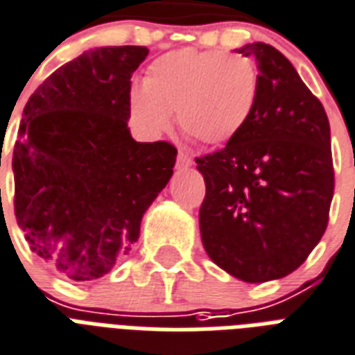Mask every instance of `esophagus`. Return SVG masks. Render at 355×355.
Listing matches in <instances>:
<instances>
[{
    "instance_id": "esophagus-1",
    "label": "esophagus",
    "mask_w": 355,
    "mask_h": 355,
    "mask_svg": "<svg viewBox=\"0 0 355 355\" xmlns=\"http://www.w3.org/2000/svg\"><path fill=\"white\" fill-rule=\"evenodd\" d=\"M178 166H180V168H189V166H192L191 155L187 152L178 153Z\"/></svg>"
}]
</instances>
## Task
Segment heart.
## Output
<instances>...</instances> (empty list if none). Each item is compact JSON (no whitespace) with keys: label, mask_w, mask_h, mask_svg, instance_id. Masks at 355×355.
I'll use <instances>...</instances> for the list:
<instances>
[{"label":"heart","mask_w":355,"mask_h":355,"mask_svg":"<svg viewBox=\"0 0 355 355\" xmlns=\"http://www.w3.org/2000/svg\"><path fill=\"white\" fill-rule=\"evenodd\" d=\"M257 100L252 62L224 51H172L148 68L144 87L129 96L131 114L148 137L170 128L178 112L180 128L203 146H222L237 137Z\"/></svg>","instance_id":"1"}]
</instances>
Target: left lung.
<instances>
[{"instance_id": "8db88e82", "label": "left lung", "mask_w": 355, "mask_h": 355, "mask_svg": "<svg viewBox=\"0 0 355 355\" xmlns=\"http://www.w3.org/2000/svg\"><path fill=\"white\" fill-rule=\"evenodd\" d=\"M237 51L257 60V100L235 139L196 157L200 232L222 270L263 283L295 272L328 227L331 139L322 103L285 55L265 42Z\"/></svg>"}]
</instances>
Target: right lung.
<instances>
[{
  "mask_svg": "<svg viewBox=\"0 0 355 355\" xmlns=\"http://www.w3.org/2000/svg\"><path fill=\"white\" fill-rule=\"evenodd\" d=\"M146 46L85 51L27 101L12 153L15 215L29 248L76 282H92L131 250L146 209L174 174L166 140L128 128L131 76Z\"/></svg>",
  "mask_w": 355,
  "mask_h": 355,
  "instance_id": "1",
  "label": "right lung"
}]
</instances>
